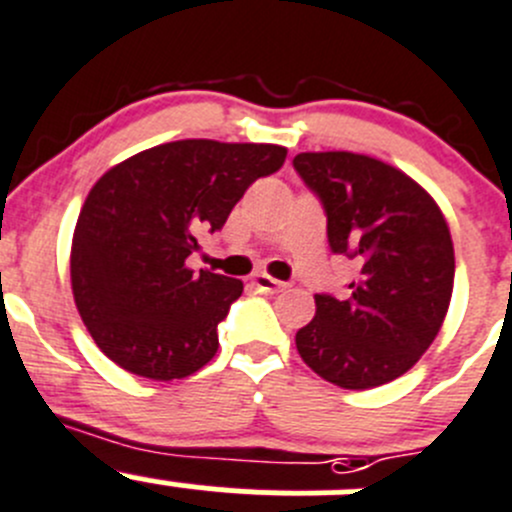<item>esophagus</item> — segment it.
Instances as JSON below:
<instances>
[{
    "instance_id": "obj_1",
    "label": "esophagus",
    "mask_w": 512,
    "mask_h": 512,
    "mask_svg": "<svg viewBox=\"0 0 512 512\" xmlns=\"http://www.w3.org/2000/svg\"><path fill=\"white\" fill-rule=\"evenodd\" d=\"M252 285H255L260 292H280V290H285V287H287L285 282L275 280V277L265 275V272H257V275L252 277Z\"/></svg>"
}]
</instances>
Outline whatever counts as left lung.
Wrapping results in <instances>:
<instances>
[{"label": "left lung", "mask_w": 512, "mask_h": 512, "mask_svg": "<svg viewBox=\"0 0 512 512\" xmlns=\"http://www.w3.org/2000/svg\"><path fill=\"white\" fill-rule=\"evenodd\" d=\"M327 212L332 252L360 262L342 300L315 295L295 345L310 370L345 390L405 375L448 315L455 250L448 220L423 185L357 152H300L292 160Z\"/></svg>", "instance_id": "obj_1"}]
</instances>
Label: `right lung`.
Segmentation results:
<instances>
[{
  "label": "right lung",
  "instance_id": "right-lung-1",
  "mask_svg": "<svg viewBox=\"0 0 512 512\" xmlns=\"http://www.w3.org/2000/svg\"><path fill=\"white\" fill-rule=\"evenodd\" d=\"M280 145L180 140L109 167L72 235L69 275L99 350L147 380H182L215 357L217 325L242 280L187 267L202 230H220L257 177L285 162Z\"/></svg>",
  "mask_w": 512,
  "mask_h": 512
}]
</instances>
